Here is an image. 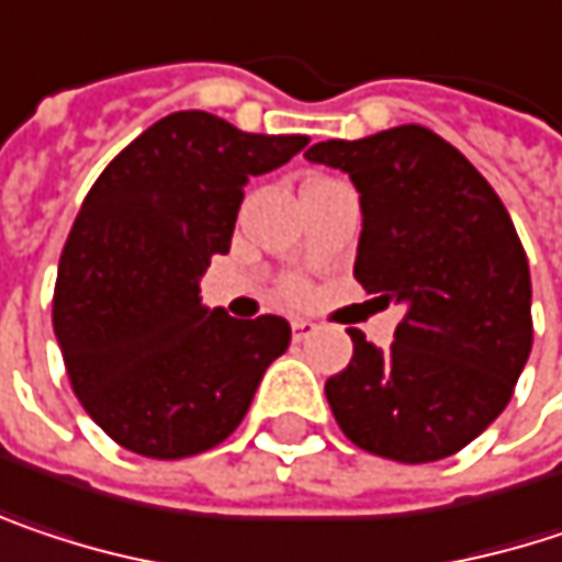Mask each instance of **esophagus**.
Returning a JSON list of instances; mask_svg holds the SVG:
<instances>
[{"label":"esophagus","mask_w":562,"mask_h":562,"mask_svg":"<svg viewBox=\"0 0 562 562\" xmlns=\"http://www.w3.org/2000/svg\"><path fill=\"white\" fill-rule=\"evenodd\" d=\"M315 331H318V325L308 322V318H295V322H292V337H295V340H305V337H312Z\"/></svg>","instance_id":"esophagus-1"}]
</instances>
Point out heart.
<instances>
[{"label": "heart", "instance_id": "obj_1", "mask_svg": "<svg viewBox=\"0 0 562 562\" xmlns=\"http://www.w3.org/2000/svg\"><path fill=\"white\" fill-rule=\"evenodd\" d=\"M289 295H302V285H289Z\"/></svg>", "mask_w": 562, "mask_h": 562}]
</instances>
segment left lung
Segmentation results:
<instances>
[{
    "mask_svg": "<svg viewBox=\"0 0 562 562\" xmlns=\"http://www.w3.org/2000/svg\"><path fill=\"white\" fill-rule=\"evenodd\" d=\"M312 164L347 173L363 231L353 277L405 308L389 347L350 328L353 357L325 383L357 447L431 463L502 415L531 353V273L483 173L422 125L322 140Z\"/></svg>",
    "mask_w": 562,
    "mask_h": 562,
    "instance_id": "obj_1",
    "label": "left lung"
}]
</instances>
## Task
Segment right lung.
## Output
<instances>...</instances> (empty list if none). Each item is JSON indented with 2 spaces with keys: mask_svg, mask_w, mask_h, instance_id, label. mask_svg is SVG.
Returning a JSON list of instances; mask_svg holds the SVG:
<instances>
[{
  "mask_svg": "<svg viewBox=\"0 0 562 562\" xmlns=\"http://www.w3.org/2000/svg\"><path fill=\"white\" fill-rule=\"evenodd\" d=\"M305 134H247L173 112L102 170L67 237L54 334L89 418L125 450L179 460L247 415L289 322H237L199 280L228 254L244 186L292 160Z\"/></svg>",
  "mask_w": 562,
  "mask_h": 562,
  "instance_id": "right-lung-1",
  "label": "right lung"
}]
</instances>
